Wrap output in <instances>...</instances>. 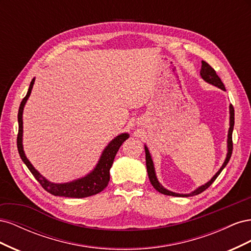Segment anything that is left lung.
I'll return each mask as SVG.
<instances>
[{
	"label": "left lung",
	"mask_w": 251,
	"mask_h": 251,
	"mask_svg": "<svg viewBox=\"0 0 251 251\" xmlns=\"http://www.w3.org/2000/svg\"><path fill=\"white\" fill-rule=\"evenodd\" d=\"M200 75L201 77L208 83H211V85H214L218 88H220L221 90L225 91V87L223 85V82L220 79V77L217 75L216 71L212 69L211 66H209L206 62H204L202 60V66H201V71H200ZM229 114H230V121H229V130H228V139H227V155H226V159L223 163V165L221 166V169L218 171V173L215 175L214 177L210 179V181H208L207 183H205L204 185L198 187L197 189H195L194 192H192L191 194H176V193H173L169 189L164 188L161 184L160 182L158 181L157 177H156V173H155V168H154V163L153 160H151V157L150 155V151L149 149L147 148V146H144V150H146V162H147V170H148V175H149V178L151 185L154 186V188L156 191H158L159 193H161L163 195H168V196H175V197H189V196H195V195H199L202 192H204L205 189H207L212 183H214V181L218 178V176L221 172L223 171V169L228 163L229 159L231 157L232 154V131H233V126H234V110L232 104L229 105Z\"/></svg>",
	"instance_id": "1"
}]
</instances>
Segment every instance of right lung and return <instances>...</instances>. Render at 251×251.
<instances>
[{
    "label": "right lung",
    "mask_w": 251,
    "mask_h": 251,
    "mask_svg": "<svg viewBox=\"0 0 251 251\" xmlns=\"http://www.w3.org/2000/svg\"><path fill=\"white\" fill-rule=\"evenodd\" d=\"M34 83V78L30 82L28 92L26 96L23 98V100L20 104L19 114H18V121H19V133H18V150L21 159L26 164L29 171L34 176V178L40 182V184L43 186L45 191H47L53 196H60V197H68V198H86L100 193L101 191L108 186L110 181V169L113 164L114 158H115L119 148L125 140L128 138V134L124 133L118 135L117 137L114 138L105 149L103 150L100 159L98 160V163L94 168V170L88 174L87 176L80 179L74 180L67 183H53L50 182L42 175L37 172L33 165L30 163L27 159L24 150H23V111H24L25 103L31 93V90Z\"/></svg>",
    "instance_id": "1"
}]
</instances>
